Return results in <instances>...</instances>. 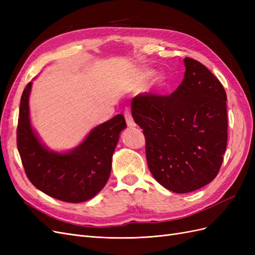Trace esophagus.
Returning <instances> with one entry per match:
<instances>
[{
	"label": "esophagus",
	"instance_id": "34e87169",
	"mask_svg": "<svg viewBox=\"0 0 255 255\" xmlns=\"http://www.w3.org/2000/svg\"><path fill=\"white\" fill-rule=\"evenodd\" d=\"M125 117H126L128 126L129 128H135V127H136V123L134 122L133 117H132V114H130L129 111H126V112H125Z\"/></svg>",
	"mask_w": 255,
	"mask_h": 255
}]
</instances>
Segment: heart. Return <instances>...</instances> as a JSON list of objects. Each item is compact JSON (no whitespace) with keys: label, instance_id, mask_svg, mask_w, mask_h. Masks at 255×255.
<instances>
[{"label":"heart","instance_id":"b5f03b06","mask_svg":"<svg viewBox=\"0 0 255 255\" xmlns=\"http://www.w3.org/2000/svg\"><path fill=\"white\" fill-rule=\"evenodd\" d=\"M153 72L150 71V70H146L144 72H142V75H143V79H149L150 76H152ZM166 81H167V76L164 72H157L153 75L152 78V81H151V88L153 90L155 91H158L160 90L161 88H163L165 86L166 84Z\"/></svg>","mask_w":255,"mask_h":255}]
</instances>
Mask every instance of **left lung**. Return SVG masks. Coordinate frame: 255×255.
<instances>
[{
  "mask_svg": "<svg viewBox=\"0 0 255 255\" xmlns=\"http://www.w3.org/2000/svg\"><path fill=\"white\" fill-rule=\"evenodd\" d=\"M184 65V80L170 96L139 95L130 103L152 175L176 194L215 179L228 141L225 88L198 60L186 57Z\"/></svg>",
  "mask_w": 255,
  "mask_h": 255,
  "instance_id": "8db88e82",
  "label": "left lung"
}]
</instances>
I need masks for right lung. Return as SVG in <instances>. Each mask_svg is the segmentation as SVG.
I'll list each match as a JSON object with an SVG mask.
<instances>
[{"label": "right lung", "instance_id": "1", "mask_svg": "<svg viewBox=\"0 0 255 255\" xmlns=\"http://www.w3.org/2000/svg\"><path fill=\"white\" fill-rule=\"evenodd\" d=\"M29 82L20 103L17 145L28 180L36 188L61 201L80 203L94 198L106 185L113 154L127 128L123 115L92 128L75 148L58 152L42 143L29 116Z\"/></svg>", "mask_w": 255, "mask_h": 255}]
</instances>
